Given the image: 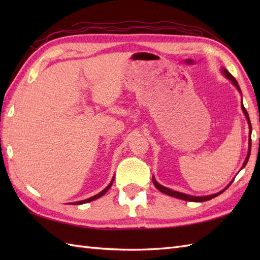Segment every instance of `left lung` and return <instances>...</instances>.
I'll return each instance as SVG.
<instances>
[{
  "mask_svg": "<svg viewBox=\"0 0 260 260\" xmlns=\"http://www.w3.org/2000/svg\"><path fill=\"white\" fill-rule=\"evenodd\" d=\"M221 71H222V74L224 75V77H227V78H228L231 82H233L234 86H235V87L237 88V89L239 90V92L241 93L240 87H239V85H238V82H237V80L234 78V76L231 75V74L229 73V71H228L227 69H225V68H222ZM241 109H242V112H244V114H245V116H246L247 121H248V125H249V142H248V154H247V157H246L245 162H244V165H242V168H241V169H244V168L246 167L248 159H249L250 152H251V123H250V119H249V115H248L247 110H246V108L244 107V104H242V102H241ZM153 183H154V185H155V187H156V189H157L158 191H161L162 193H165V194H168V196H170V197H174V198H176V199H181V200H185V201H190V202H203V201L211 200V199H213V198H215V197H218V196L221 194V193L224 192V190L227 189V187H228L231 183H233V182H231V183H230L227 187H225V189H223L222 191H220V192H218V193H214V194H211V196H203V197H194V196L185 194V193H182V192H178V191L171 190V189H169V187H165V186L161 185L159 183H157L156 180L154 179V178H153Z\"/></svg>",
  "mask_w": 260,
  "mask_h": 260,
  "instance_id": "left-lung-1",
  "label": "left lung"
}]
</instances>
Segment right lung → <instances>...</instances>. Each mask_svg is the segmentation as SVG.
Instances as JSON below:
<instances>
[{
  "label": "right lung",
  "instance_id": "add662e5",
  "mask_svg": "<svg viewBox=\"0 0 260 260\" xmlns=\"http://www.w3.org/2000/svg\"><path fill=\"white\" fill-rule=\"evenodd\" d=\"M113 182H114V179L112 180V182H110V183L105 187V189L102 191V192H99L98 194H96V196H93V197H91V198H89V199H86V200H81V201H77V202H74L73 204H84V203H88V202H90V201H93V200H96V199H98V198H101V197H103L105 193H106L108 190H109V187L112 186V184H113Z\"/></svg>",
  "mask_w": 260,
  "mask_h": 260
}]
</instances>
